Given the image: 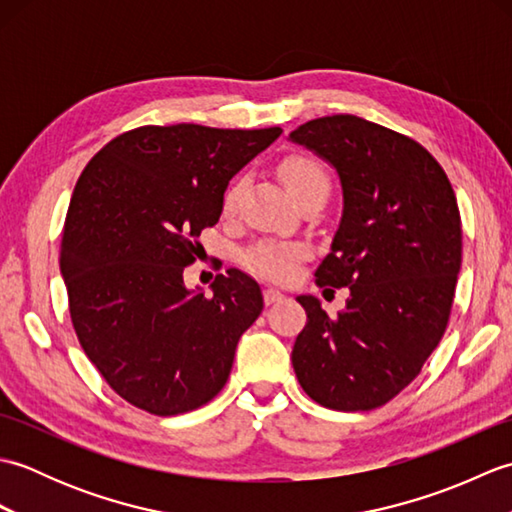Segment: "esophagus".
<instances>
[{
    "mask_svg": "<svg viewBox=\"0 0 512 512\" xmlns=\"http://www.w3.org/2000/svg\"><path fill=\"white\" fill-rule=\"evenodd\" d=\"M281 299H284V292H279V290H275V288H266V290H264L266 306H273V303H279Z\"/></svg>",
    "mask_w": 512,
    "mask_h": 512,
    "instance_id": "obj_1",
    "label": "esophagus"
}]
</instances>
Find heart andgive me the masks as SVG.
<instances>
[{
	"label": "heart",
	"mask_w": 512,
	"mask_h": 512,
	"mask_svg": "<svg viewBox=\"0 0 512 512\" xmlns=\"http://www.w3.org/2000/svg\"><path fill=\"white\" fill-rule=\"evenodd\" d=\"M279 176L284 180L286 189L292 193V198L299 200L303 195L319 189H330V180L325 176L323 167L319 162L306 156H290L279 167ZM239 193V184H233L224 195V211H233L235 200ZM303 250L301 246L281 244V242H259L253 248L246 250L244 262L253 270V273L275 279V281H288L292 279L297 270V262L301 259Z\"/></svg>",
	"instance_id": "heart-1"
}]
</instances>
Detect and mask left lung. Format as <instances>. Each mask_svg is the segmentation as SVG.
<instances>
[{
  "label": "left lung",
  "instance_id": "1",
  "mask_svg": "<svg viewBox=\"0 0 512 512\" xmlns=\"http://www.w3.org/2000/svg\"><path fill=\"white\" fill-rule=\"evenodd\" d=\"M288 138L339 176L341 222L314 277L350 290L336 317L297 297L308 323L292 367L319 405L376 409L420 374L447 330L462 264L458 200L427 149L365 118L323 116Z\"/></svg>",
  "mask_w": 512,
  "mask_h": 512
}]
</instances>
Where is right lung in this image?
<instances>
[{
  "label": "right lung",
  "instance_id": "right-lung-1",
  "mask_svg": "<svg viewBox=\"0 0 512 512\" xmlns=\"http://www.w3.org/2000/svg\"><path fill=\"white\" fill-rule=\"evenodd\" d=\"M279 127L147 125L110 140L76 182L61 277L81 347L118 396L156 416L206 405L264 310L255 279L231 268L213 297L184 286L202 228L217 224L239 169Z\"/></svg>",
  "mask_w": 512,
  "mask_h": 512
}]
</instances>
